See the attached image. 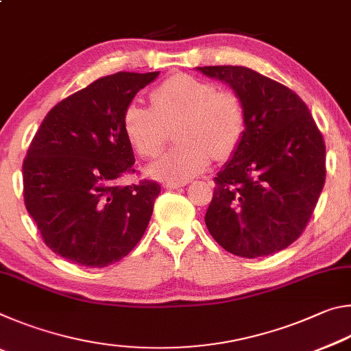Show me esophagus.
<instances>
[{
  "label": "esophagus",
  "mask_w": 351,
  "mask_h": 351,
  "mask_svg": "<svg viewBox=\"0 0 351 351\" xmlns=\"http://www.w3.org/2000/svg\"><path fill=\"white\" fill-rule=\"evenodd\" d=\"M187 182H175V181H165L162 186L165 187V189H169V190H171V189H181V187H184L186 186Z\"/></svg>",
  "instance_id": "esophagus-1"
}]
</instances>
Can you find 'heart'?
I'll return each mask as SVG.
<instances>
[{
    "label": "heart",
    "mask_w": 351,
    "mask_h": 351,
    "mask_svg": "<svg viewBox=\"0 0 351 351\" xmlns=\"http://www.w3.org/2000/svg\"><path fill=\"white\" fill-rule=\"evenodd\" d=\"M152 106L132 102L122 114L128 144L142 158L162 150L165 125L178 122L180 144L152 164L150 173L169 181H187L209 165L212 156L226 159L246 134L247 117L241 99L215 83L189 74L165 79L150 94Z\"/></svg>",
    "instance_id": "b5f03b06"
}]
</instances>
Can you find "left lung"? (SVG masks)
I'll return each mask as SVG.
<instances>
[{"instance_id": "1", "label": "left lung", "mask_w": 351, "mask_h": 351, "mask_svg": "<svg viewBox=\"0 0 351 351\" xmlns=\"http://www.w3.org/2000/svg\"><path fill=\"white\" fill-rule=\"evenodd\" d=\"M241 99L247 127L215 176L204 221L226 251L268 257L304 232L325 184V142L294 91L245 66H203Z\"/></svg>"}]
</instances>
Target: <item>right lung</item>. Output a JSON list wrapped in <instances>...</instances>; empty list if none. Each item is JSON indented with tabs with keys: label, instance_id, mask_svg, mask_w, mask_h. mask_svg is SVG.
<instances>
[{
	"label": "right lung",
	"instance_id": "obj_1",
	"mask_svg": "<svg viewBox=\"0 0 351 351\" xmlns=\"http://www.w3.org/2000/svg\"><path fill=\"white\" fill-rule=\"evenodd\" d=\"M156 73L100 77L47 112L23 161V195L46 246L86 268L116 263L150 221L156 181L119 186L134 170L122 114Z\"/></svg>",
	"mask_w": 351,
	"mask_h": 351
}]
</instances>
